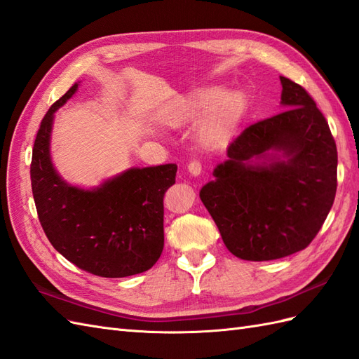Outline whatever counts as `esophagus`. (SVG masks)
I'll return each mask as SVG.
<instances>
[{
    "label": "esophagus",
    "instance_id": "34e87169",
    "mask_svg": "<svg viewBox=\"0 0 359 359\" xmlns=\"http://www.w3.org/2000/svg\"><path fill=\"white\" fill-rule=\"evenodd\" d=\"M187 169L191 175H195L196 177V175H201V172H203V163H201L199 160H191L187 165Z\"/></svg>",
    "mask_w": 359,
    "mask_h": 359
}]
</instances>
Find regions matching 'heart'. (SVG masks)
Masks as SVG:
<instances>
[{
    "mask_svg": "<svg viewBox=\"0 0 359 359\" xmlns=\"http://www.w3.org/2000/svg\"><path fill=\"white\" fill-rule=\"evenodd\" d=\"M213 104L201 126V137L207 144H217L225 142L238 126L247 107V99L241 91H230L222 95L219 88L207 90L191 95L190 99L182 102L178 112L173 116V123H184L199 116V112L207 108L215 99Z\"/></svg>",
    "mask_w": 359,
    "mask_h": 359,
    "instance_id": "obj_1",
    "label": "heart"
}]
</instances>
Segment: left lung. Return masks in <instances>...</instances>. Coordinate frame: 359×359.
<instances>
[{
    "mask_svg": "<svg viewBox=\"0 0 359 359\" xmlns=\"http://www.w3.org/2000/svg\"><path fill=\"white\" fill-rule=\"evenodd\" d=\"M283 112L230 143L199 198L225 247L243 260L291 256L316 238L337 194L338 154L327 121L303 86L280 76ZM274 150L284 156H271Z\"/></svg>",
    "mask_w": 359,
    "mask_h": 359,
    "instance_id": "left-lung-1",
    "label": "left lung"
}]
</instances>
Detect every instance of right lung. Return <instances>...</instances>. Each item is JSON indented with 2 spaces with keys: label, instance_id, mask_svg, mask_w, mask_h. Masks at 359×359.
<instances>
[{
  "label": "right lung",
  "instance_id": "right-lung-1",
  "mask_svg": "<svg viewBox=\"0 0 359 359\" xmlns=\"http://www.w3.org/2000/svg\"><path fill=\"white\" fill-rule=\"evenodd\" d=\"M76 90L77 83L51 104L34 140L30 178L39 222L51 245L86 273H144L163 252V199L177 164L129 169L93 190L67 184L51 163L50 134L55 112Z\"/></svg>",
  "mask_w": 359,
  "mask_h": 359
}]
</instances>
